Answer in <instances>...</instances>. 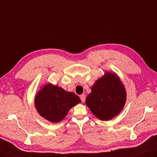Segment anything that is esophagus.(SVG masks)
Instances as JSON below:
<instances>
[{"instance_id":"1","label":"esophagus","mask_w":157,"mask_h":157,"mask_svg":"<svg viewBox=\"0 0 157 157\" xmlns=\"http://www.w3.org/2000/svg\"><path fill=\"white\" fill-rule=\"evenodd\" d=\"M80 99H81L82 102H84L86 100V96L84 95V94H82V95L80 96Z\"/></svg>"}]
</instances>
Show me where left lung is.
I'll list each match as a JSON object with an SVG mask.
<instances>
[{"label":"left lung","instance_id":"obj_1","mask_svg":"<svg viewBox=\"0 0 157 157\" xmlns=\"http://www.w3.org/2000/svg\"><path fill=\"white\" fill-rule=\"evenodd\" d=\"M126 100L125 87L118 75L106 71L94 83L86 104L96 117L106 121L120 114Z\"/></svg>","mask_w":157,"mask_h":157}]
</instances>
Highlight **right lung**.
<instances>
[{
  "label": "right lung",
  "mask_w": 157,
  "mask_h": 157,
  "mask_svg": "<svg viewBox=\"0 0 157 157\" xmlns=\"http://www.w3.org/2000/svg\"><path fill=\"white\" fill-rule=\"evenodd\" d=\"M79 103L81 100L74 93L50 83L43 86L35 97V106L39 115L52 123L61 122Z\"/></svg>",
  "instance_id": "right-lung-1"
}]
</instances>
